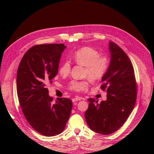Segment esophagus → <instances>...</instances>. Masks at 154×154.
<instances>
[{"label":"esophagus","mask_w":154,"mask_h":154,"mask_svg":"<svg viewBox=\"0 0 154 154\" xmlns=\"http://www.w3.org/2000/svg\"><path fill=\"white\" fill-rule=\"evenodd\" d=\"M81 100V98H80V97H75V98H74V99H72V101H73V103H75V102H77V101Z\"/></svg>","instance_id":"obj_1"}]
</instances>
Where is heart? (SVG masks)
<instances>
[{
    "label": "heart",
    "instance_id": "obj_1",
    "mask_svg": "<svg viewBox=\"0 0 154 154\" xmlns=\"http://www.w3.org/2000/svg\"><path fill=\"white\" fill-rule=\"evenodd\" d=\"M73 60L77 63L85 66L84 75L91 80L99 81L105 75L109 65V59L100 56L99 52L91 47H83L77 50L73 54ZM71 64L68 61H64L59 69L60 74L66 75L70 73ZM89 81H73L69 85V89L75 91H83L87 89Z\"/></svg>",
    "mask_w": 154,
    "mask_h": 154
}]
</instances>
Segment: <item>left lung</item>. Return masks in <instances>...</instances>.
Instances as JSON below:
<instances>
[{"instance_id":"obj_1","label":"left lung","mask_w":154,"mask_h":154,"mask_svg":"<svg viewBox=\"0 0 154 154\" xmlns=\"http://www.w3.org/2000/svg\"><path fill=\"white\" fill-rule=\"evenodd\" d=\"M110 61L102 78L101 89L106 90V100L88 99L85 113L86 122L93 131L107 135L119 130L126 122L135 105L137 88L134 71L130 59L114 42L109 44Z\"/></svg>"}]
</instances>
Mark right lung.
I'll return each instance as SVG.
<instances>
[{
	"instance_id": "obj_1",
	"label": "right lung",
	"mask_w": 154,
	"mask_h": 154,
	"mask_svg": "<svg viewBox=\"0 0 154 154\" xmlns=\"http://www.w3.org/2000/svg\"><path fill=\"white\" fill-rule=\"evenodd\" d=\"M65 48L63 44L34 45L24 55L18 68L16 90L22 112L30 125L45 136L63 132L73 106L66 98L52 103L46 88L58 73Z\"/></svg>"
}]
</instances>
